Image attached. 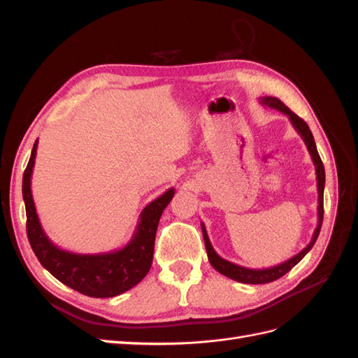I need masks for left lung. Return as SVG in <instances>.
<instances>
[{
  "instance_id": "1",
  "label": "left lung",
  "mask_w": 358,
  "mask_h": 358,
  "mask_svg": "<svg viewBox=\"0 0 358 358\" xmlns=\"http://www.w3.org/2000/svg\"><path fill=\"white\" fill-rule=\"evenodd\" d=\"M259 103L266 107H272V109H276L279 112H282L284 115L288 116V119L291 121L292 127L296 128V131L301 136L303 142H305L310 158L313 161V166H315V171H317V187H318V225L315 231H313L312 236V241L309 242V245L300 251L297 255L291 257L287 262L280 263L275 267H268V268H246L242 266H237L234 263L227 262V259L221 258L218 254L215 252V249L209 241V236L208 231H206V227L201 222V231H203V239H204V245H206V251H208V258H209V263L212 264V267L216 270V272H220L221 275L230 278L233 280H237V282H242V284H268V282H273V280L279 279L280 276H284L285 273H288L289 270L294 267L300 259L305 257L312 246L315 245L317 239H318V234L321 231V225H322V218H324V185H326V171H324V166H322V161L320 158V154L317 150V145H315V140H313V136L310 133V129L308 127V124L303 121L301 117H299L294 112H291L288 107L280 101L276 96H262L259 99Z\"/></svg>"
}]
</instances>
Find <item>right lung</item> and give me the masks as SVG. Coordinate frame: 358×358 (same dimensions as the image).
<instances>
[{
	"label": "right lung",
	"instance_id": "1",
	"mask_svg": "<svg viewBox=\"0 0 358 358\" xmlns=\"http://www.w3.org/2000/svg\"><path fill=\"white\" fill-rule=\"evenodd\" d=\"M36 140L31 158L24 173L22 196L27 210V234L29 245L41 266L64 285L85 296L104 299L122 294L137 285L152 266L154 243L162 210L175 196V189H167L150 201L138 216L136 231L124 248L101 254H76L58 248L48 237L40 224L31 192V178L37 155Z\"/></svg>",
	"mask_w": 358,
	"mask_h": 358
}]
</instances>
